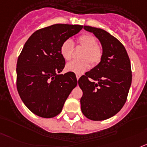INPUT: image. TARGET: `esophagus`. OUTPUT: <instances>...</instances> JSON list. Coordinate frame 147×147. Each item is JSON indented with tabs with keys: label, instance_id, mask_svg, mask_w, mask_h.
Instances as JSON below:
<instances>
[{
	"label": "esophagus",
	"instance_id": "esophagus-1",
	"mask_svg": "<svg viewBox=\"0 0 147 147\" xmlns=\"http://www.w3.org/2000/svg\"><path fill=\"white\" fill-rule=\"evenodd\" d=\"M80 77H81V75H76V78H77V80L78 81L79 80V78H80Z\"/></svg>",
	"mask_w": 147,
	"mask_h": 147
}]
</instances>
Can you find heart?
<instances>
[{"instance_id":"obj_1","label":"heart","mask_w":147,"mask_h":147,"mask_svg":"<svg viewBox=\"0 0 147 147\" xmlns=\"http://www.w3.org/2000/svg\"><path fill=\"white\" fill-rule=\"evenodd\" d=\"M77 43L85 48L83 52L81 61H72L68 63L66 69L69 72L78 75L84 73L92 65H96L101 61L103 49L97 43V39L91 34H83L77 39ZM74 49V43L71 39H66L61 43L60 52L61 56L66 61L72 59Z\"/></svg>"}]
</instances>
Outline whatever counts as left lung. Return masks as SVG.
I'll return each instance as SVG.
<instances>
[{"label": "left lung", "instance_id": "1", "mask_svg": "<svg viewBox=\"0 0 147 147\" xmlns=\"http://www.w3.org/2000/svg\"><path fill=\"white\" fill-rule=\"evenodd\" d=\"M100 40L101 61L78 80L83 91L81 108L92 121H103L116 115L127 100L132 83L130 60L119 40L102 29L84 26Z\"/></svg>", "mask_w": 147, "mask_h": 147}]
</instances>
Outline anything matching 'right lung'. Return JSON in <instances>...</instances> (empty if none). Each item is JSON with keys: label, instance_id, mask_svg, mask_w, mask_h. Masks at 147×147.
<instances>
[{"label": "right lung", "instance_id": "add662e5", "mask_svg": "<svg viewBox=\"0 0 147 147\" xmlns=\"http://www.w3.org/2000/svg\"><path fill=\"white\" fill-rule=\"evenodd\" d=\"M81 25L54 24L33 33L17 62V89L29 110L42 118L58 115L72 89L75 73L61 74L65 66L61 43L82 29Z\"/></svg>", "mask_w": 147, "mask_h": 147}]
</instances>
